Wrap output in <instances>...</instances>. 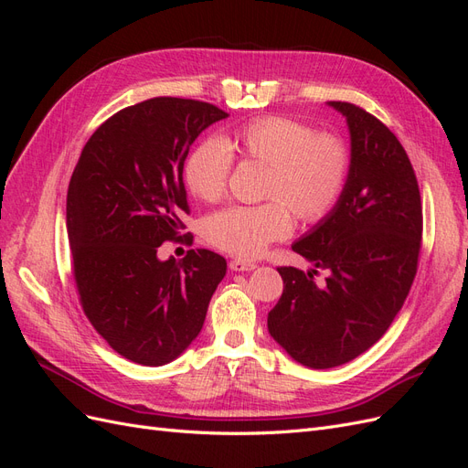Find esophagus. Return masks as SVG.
Returning <instances> with one entry per match:
<instances>
[{"mask_svg":"<svg viewBox=\"0 0 468 468\" xmlns=\"http://www.w3.org/2000/svg\"><path fill=\"white\" fill-rule=\"evenodd\" d=\"M230 269L232 271H251V269H256V263L246 260H232Z\"/></svg>","mask_w":468,"mask_h":468,"instance_id":"esophagus-1","label":"esophagus"}]
</instances>
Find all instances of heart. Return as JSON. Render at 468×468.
<instances>
[{"instance_id": "1", "label": "heart", "mask_w": 468, "mask_h": 468, "mask_svg": "<svg viewBox=\"0 0 468 468\" xmlns=\"http://www.w3.org/2000/svg\"><path fill=\"white\" fill-rule=\"evenodd\" d=\"M265 165L263 205L226 207L205 222L208 242L236 258H258L292 230L291 212L304 224L325 218L342 199L351 154L346 140L287 117H261L224 140L208 138L186 162L187 189L215 203L226 193L234 155Z\"/></svg>"}]
</instances>
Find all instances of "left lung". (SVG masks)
I'll return each instance as SVG.
<instances>
[{"label":"left lung","instance_id":"obj_1","mask_svg":"<svg viewBox=\"0 0 468 468\" xmlns=\"http://www.w3.org/2000/svg\"><path fill=\"white\" fill-rule=\"evenodd\" d=\"M347 121L351 167L342 199L292 251L308 271L277 267L282 294L267 328L310 369H330L385 335L412 287L421 248V199L402 144L371 112L330 101ZM329 273L324 286L314 275Z\"/></svg>","mask_w":468,"mask_h":468}]
</instances>
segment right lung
I'll return each instance as SVG.
<instances>
[{
	"label": "right lung",
	"instance_id": "right-lung-1",
	"mask_svg": "<svg viewBox=\"0 0 468 468\" xmlns=\"http://www.w3.org/2000/svg\"><path fill=\"white\" fill-rule=\"evenodd\" d=\"M226 117L179 97L126 107L91 134L69 179L66 226L81 308L99 335L138 365H165L191 346L226 275V260L210 250L158 258L189 212V148Z\"/></svg>",
	"mask_w": 468,
	"mask_h": 468
}]
</instances>
